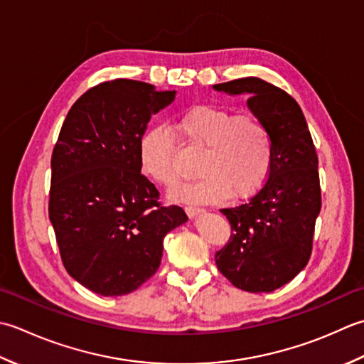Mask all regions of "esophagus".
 I'll return each mask as SVG.
<instances>
[{"label": "esophagus", "mask_w": 364, "mask_h": 364, "mask_svg": "<svg viewBox=\"0 0 364 364\" xmlns=\"http://www.w3.org/2000/svg\"><path fill=\"white\" fill-rule=\"evenodd\" d=\"M185 212H187V215H188L190 218H195L196 215L203 213V212H204V209H201V207H193V205H188L187 209H185Z\"/></svg>", "instance_id": "1"}]
</instances>
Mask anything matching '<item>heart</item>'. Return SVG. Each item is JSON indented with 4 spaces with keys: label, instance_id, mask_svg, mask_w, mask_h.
Masks as SVG:
<instances>
[{
    "label": "heart",
    "instance_id": "1",
    "mask_svg": "<svg viewBox=\"0 0 364 364\" xmlns=\"http://www.w3.org/2000/svg\"><path fill=\"white\" fill-rule=\"evenodd\" d=\"M174 129L185 146L204 151L198 165L201 177L177 188L181 203H220L245 199L262 188L273 163V133L261 116L235 114L231 108L195 105L177 116ZM177 146L166 125H151L138 143L139 166L151 181L171 188L179 179Z\"/></svg>",
    "mask_w": 364,
    "mask_h": 364
}]
</instances>
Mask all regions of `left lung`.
Listing matches in <instances>:
<instances>
[{
  "mask_svg": "<svg viewBox=\"0 0 364 364\" xmlns=\"http://www.w3.org/2000/svg\"><path fill=\"white\" fill-rule=\"evenodd\" d=\"M247 94L251 113L273 133V163L262 188L245 204L221 209L231 237L215 255L221 275L247 292H272L305 269L322 196L317 154L299 103L283 89L248 77L213 85Z\"/></svg>",
  "mask_w": 364,
  "mask_h": 364,
  "instance_id": "left-lung-1",
  "label": "left lung"
}]
</instances>
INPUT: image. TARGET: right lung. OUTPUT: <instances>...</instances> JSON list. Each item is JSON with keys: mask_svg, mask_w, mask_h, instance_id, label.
I'll return each mask as SVG.
<instances>
[{"mask_svg": "<svg viewBox=\"0 0 364 364\" xmlns=\"http://www.w3.org/2000/svg\"><path fill=\"white\" fill-rule=\"evenodd\" d=\"M176 91L117 78L73 103L51 155L48 215L63 264L89 291L130 294L160 267L163 239L188 220L141 174L138 143Z\"/></svg>", "mask_w": 364, "mask_h": 364, "instance_id": "add662e5", "label": "right lung"}]
</instances>
